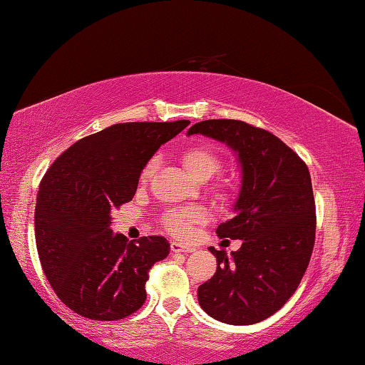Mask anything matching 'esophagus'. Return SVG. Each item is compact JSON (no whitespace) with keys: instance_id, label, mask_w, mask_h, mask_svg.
Returning <instances> with one entry per match:
<instances>
[{"instance_id":"34e87169","label":"esophagus","mask_w":365,"mask_h":365,"mask_svg":"<svg viewBox=\"0 0 365 365\" xmlns=\"http://www.w3.org/2000/svg\"><path fill=\"white\" fill-rule=\"evenodd\" d=\"M170 251L172 252H193L195 248H193V246H187V245L172 242L170 243Z\"/></svg>"}]
</instances>
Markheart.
<instances>
[{"mask_svg":"<svg viewBox=\"0 0 365 365\" xmlns=\"http://www.w3.org/2000/svg\"><path fill=\"white\" fill-rule=\"evenodd\" d=\"M180 160L185 170L196 178L197 182H206L212 178L215 174H219L222 169V159L219 153L212 150L211 146L206 145H193L187 148L182 153ZM158 168V159L153 158L148 160L143 172H141V180H148L154 170ZM207 219L205 209L191 206V207H172L163 215V225L170 235L178 238H185L193 232L196 225L205 224Z\"/></svg>","mask_w":365,"mask_h":365,"instance_id":"b5f03b06","label":"heart"}]
</instances>
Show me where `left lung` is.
<instances>
[{
    "mask_svg": "<svg viewBox=\"0 0 365 365\" xmlns=\"http://www.w3.org/2000/svg\"><path fill=\"white\" fill-rule=\"evenodd\" d=\"M222 141L237 154L242 183L233 217L217 237L243 240L217 259L214 277L197 288L202 311L230 325L270 317L292 298L316 242V202L307 165L292 148L262 128L232 119L202 120L188 135Z\"/></svg>",
    "mask_w": 365,
    "mask_h": 365,
    "instance_id": "1",
    "label": "left lung"
}]
</instances>
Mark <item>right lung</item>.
<instances>
[{
    "mask_svg": "<svg viewBox=\"0 0 365 365\" xmlns=\"http://www.w3.org/2000/svg\"><path fill=\"white\" fill-rule=\"evenodd\" d=\"M188 123H115L73 143L43 177L36 250L49 285L73 312L119 320L143 306L148 270L170 245L163 237L128 242L110 230V212L132 201L148 160Z\"/></svg>",
    "mask_w": 365,
    "mask_h": 365,
    "instance_id": "1",
    "label": "right lung"
}]
</instances>
